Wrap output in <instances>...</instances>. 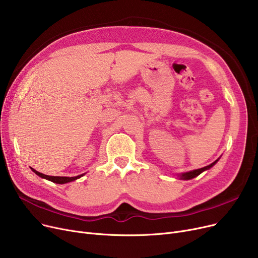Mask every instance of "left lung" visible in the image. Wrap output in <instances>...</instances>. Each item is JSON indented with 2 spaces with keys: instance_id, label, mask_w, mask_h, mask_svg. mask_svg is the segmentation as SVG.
<instances>
[{
  "instance_id": "obj_1",
  "label": "left lung",
  "mask_w": 258,
  "mask_h": 258,
  "mask_svg": "<svg viewBox=\"0 0 258 258\" xmlns=\"http://www.w3.org/2000/svg\"><path fill=\"white\" fill-rule=\"evenodd\" d=\"M220 159V158H219ZM219 159L218 160H215L213 163H211L210 165H208V166H205V167H203V168H199V169H195V170H191V171H188V172H184V173H181V174H178V177H179V179H181V180H190V179H194V178H196V177H198V175L200 174V173H202L203 171H205V170H207V169H210L216 162L219 161Z\"/></svg>"
}]
</instances>
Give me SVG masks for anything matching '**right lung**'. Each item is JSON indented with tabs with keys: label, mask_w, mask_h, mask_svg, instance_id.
<instances>
[{
	"label": "right lung",
	"mask_w": 258,
	"mask_h": 258,
	"mask_svg": "<svg viewBox=\"0 0 258 258\" xmlns=\"http://www.w3.org/2000/svg\"><path fill=\"white\" fill-rule=\"evenodd\" d=\"M31 170H32L35 174H37L38 177L43 178V179H46V180H48V181H51V182H53V183H56V184H66V183H69V182H72V181H75V180L81 178V177H83V175L86 174V173H81V174H79V175H76V177H52V175H46V174H44V173H42V172H38V171H36V170L33 169V168H31Z\"/></svg>",
	"instance_id": "1"
}]
</instances>
